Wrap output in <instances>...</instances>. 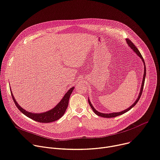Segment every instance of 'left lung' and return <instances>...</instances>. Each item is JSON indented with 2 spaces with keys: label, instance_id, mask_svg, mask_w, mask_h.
Listing matches in <instances>:
<instances>
[{
  "label": "left lung",
  "instance_id": "obj_1",
  "mask_svg": "<svg viewBox=\"0 0 160 160\" xmlns=\"http://www.w3.org/2000/svg\"><path fill=\"white\" fill-rule=\"evenodd\" d=\"M126 41H127V43H128V45H129V47H130L131 48L133 49V50L141 58L142 61H143V64H144V74H143V80H142V86H141L140 92V93H139V95H138V97L137 99L135 101V103H134L132 106L129 107L128 108H127L126 110H124V111H122V112H117V113H116V112H113V113H103L99 112H98L97 110H95V108L92 107V104H91V101H89V99H88L89 103V105H90L91 108H92V110L94 111V112L96 115H98V116H101V117L105 118H115V117H117V116L121 115H122V114H123V113L127 112L129 111L130 109H132V108L138 103V100L140 99V96H141V95H142V91H143V86H144V82H145V78H146V66H145V62H144L143 58L142 57L141 53H140V52H139V50H138V48H137L135 47V45L133 44V42H132V41L129 40V39H126Z\"/></svg>",
  "mask_w": 160,
  "mask_h": 160
}]
</instances>
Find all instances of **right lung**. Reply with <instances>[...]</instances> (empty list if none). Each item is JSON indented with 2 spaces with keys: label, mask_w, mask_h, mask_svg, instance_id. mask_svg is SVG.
Listing matches in <instances>:
<instances>
[{
  "label": "right lung",
  "mask_w": 160,
  "mask_h": 160,
  "mask_svg": "<svg viewBox=\"0 0 160 160\" xmlns=\"http://www.w3.org/2000/svg\"><path fill=\"white\" fill-rule=\"evenodd\" d=\"M74 88H71L68 90V91L66 93L63 98L61 99L60 102L58 103L55 108L53 109L44 113H33L28 112L24 109H23L17 102V101L14 99L12 92L11 91V94L12 96V98L14 101V103H15V105L18 108V110L23 113L28 118H30L35 121L42 122V123H48L51 122L55 121L58 119H59L64 114L68 106V102H69V99L70 98V96Z\"/></svg>",
  "instance_id": "add662e5"
}]
</instances>
